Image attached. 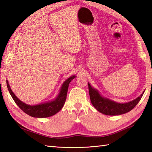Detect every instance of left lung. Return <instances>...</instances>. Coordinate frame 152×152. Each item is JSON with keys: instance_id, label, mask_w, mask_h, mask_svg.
Instances as JSON below:
<instances>
[{"instance_id": "left-lung-1", "label": "left lung", "mask_w": 152, "mask_h": 152, "mask_svg": "<svg viewBox=\"0 0 152 152\" xmlns=\"http://www.w3.org/2000/svg\"><path fill=\"white\" fill-rule=\"evenodd\" d=\"M89 93L93 106L99 112L108 115H117L125 114L133 109L140 101L144 93L136 99L126 103H118L103 97L97 90L93 88L88 83Z\"/></svg>"}]
</instances>
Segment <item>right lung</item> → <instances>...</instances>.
Listing matches in <instances>:
<instances>
[{
  "label": "right lung",
  "mask_w": 152,
  "mask_h": 152,
  "mask_svg": "<svg viewBox=\"0 0 152 152\" xmlns=\"http://www.w3.org/2000/svg\"><path fill=\"white\" fill-rule=\"evenodd\" d=\"M76 76H70L69 78H68L65 82H64L62 86H61L59 95L57 96V97L54 100L48 102L41 103L37 105H28L25 104L23 102L20 101L10 88L8 80H6V84L10 92V94L11 95L12 99L16 103L19 108H20L25 114L29 115L34 118H48L55 115L58 112H59L61 108L65 102L66 99V95L68 91V88H69L70 82L75 78Z\"/></svg>",
  "instance_id": "obj_1"
}]
</instances>
